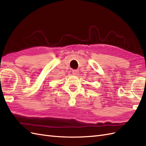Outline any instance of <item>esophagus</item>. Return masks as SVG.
Segmentation results:
<instances>
[{
	"label": "esophagus",
	"mask_w": 146,
	"mask_h": 146,
	"mask_svg": "<svg viewBox=\"0 0 146 146\" xmlns=\"http://www.w3.org/2000/svg\"><path fill=\"white\" fill-rule=\"evenodd\" d=\"M79 70H72V74H73V75H74V76H77V75H79Z\"/></svg>",
	"instance_id": "34e87169"
}]
</instances>
